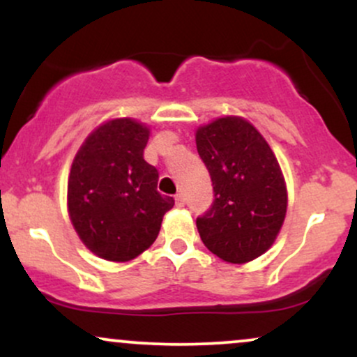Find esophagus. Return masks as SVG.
<instances>
[{
	"mask_svg": "<svg viewBox=\"0 0 357 357\" xmlns=\"http://www.w3.org/2000/svg\"><path fill=\"white\" fill-rule=\"evenodd\" d=\"M174 202H176V206H179V208L184 206V196L181 195V192L174 196Z\"/></svg>",
	"mask_w": 357,
	"mask_h": 357,
	"instance_id": "34e87169",
	"label": "esophagus"
}]
</instances>
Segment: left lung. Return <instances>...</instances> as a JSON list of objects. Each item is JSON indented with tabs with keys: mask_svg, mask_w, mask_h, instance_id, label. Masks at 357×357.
I'll return each mask as SVG.
<instances>
[{
	"mask_svg": "<svg viewBox=\"0 0 357 357\" xmlns=\"http://www.w3.org/2000/svg\"><path fill=\"white\" fill-rule=\"evenodd\" d=\"M196 147L215 192L210 210L196 218L203 243L230 264L255 260L272 247L287 213L275 154L255 127L235 116L199 127Z\"/></svg>",
	"mask_w": 357,
	"mask_h": 357,
	"instance_id": "obj_1",
	"label": "left lung"
}]
</instances>
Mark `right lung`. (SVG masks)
<instances>
[{
	"label": "right lung",
	"instance_id": "right-lung-1",
	"mask_svg": "<svg viewBox=\"0 0 357 357\" xmlns=\"http://www.w3.org/2000/svg\"><path fill=\"white\" fill-rule=\"evenodd\" d=\"M149 129L134 119L97 127L77 153L68 176V215L90 252L129 261L158 238L171 196L158 191L159 173L144 161Z\"/></svg>",
	"mask_w": 357,
	"mask_h": 357
}]
</instances>
